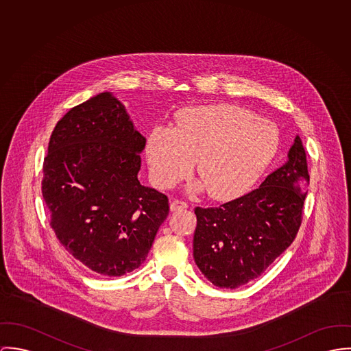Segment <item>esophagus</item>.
Masks as SVG:
<instances>
[{
	"mask_svg": "<svg viewBox=\"0 0 351 351\" xmlns=\"http://www.w3.org/2000/svg\"><path fill=\"white\" fill-rule=\"evenodd\" d=\"M187 207H189V206H187L186 202H182V200H178V199H173V200L171 202V204H169L171 211H182V210H184V208H187Z\"/></svg>",
	"mask_w": 351,
	"mask_h": 351,
	"instance_id": "1",
	"label": "esophagus"
}]
</instances>
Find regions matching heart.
I'll return each mask as SVG.
<instances>
[{"mask_svg":"<svg viewBox=\"0 0 351 351\" xmlns=\"http://www.w3.org/2000/svg\"><path fill=\"white\" fill-rule=\"evenodd\" d=\"M278 143V129L272 121L233 105H207L182 110L175 128L154 126L147 155L160 187L169 189L180 182L196 160L200 180L190 190L207 189L215 199H229L261 176Z\"/></svg>","mask_w":351,"mask_h":351,"instance_id":"obj_1","label":"heart"}]
</instances>
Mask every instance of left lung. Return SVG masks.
Returning a JSON list of instances; mask_svg holds the SVG:
<instances>
[{
  "mask_svg": "<svg viewBox=\"0 0 351 351\" xmlns=\"http://www.w3.org/2000/svg\"><path fill=\"white\" fill-rule=\"evenodd\" d=\"M310 175L299 136L288 160L261 186L219 207H196L195 264L215 287L235 289L257 278L293 242Z\"/></svg>",
  "mask_w": 351,
  "mask_h": 351,
  "instance_id": "8db88e82",
  "label": "left lung"
}]
</instances>
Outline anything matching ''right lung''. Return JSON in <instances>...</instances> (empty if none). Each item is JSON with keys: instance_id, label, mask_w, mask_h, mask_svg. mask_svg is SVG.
<instances>
[{"instance_id": "1", "label": "right lung", "mask_w": 351, "mask_h": 351, "mask_svg": "<svg viewBox=\"0 0 351 351\" xmlns=\"http://www.w3.org/2000/svg\"><path fill=\"white\" fill-rule=\"evenodd\" d=\"M145 143L109 91L73 108L51 134L41 182L51 226L93 272L137 269L168 217V197L138 182Z\"/></svg>"}]
</instances>
